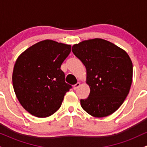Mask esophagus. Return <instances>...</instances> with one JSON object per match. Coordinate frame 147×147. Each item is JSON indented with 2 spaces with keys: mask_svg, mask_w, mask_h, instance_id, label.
I'll return each instance as SVG.
<instances>
[{
  "mask_svg": "<svg viewBox=\"0 0 147 147\" xmlns=\"http://www.w3.org/2000/svg\"><path fill=\"white\" fill-rule=\"evenodd\" d=\"M80 83H79V82H77V84H75V85H74L73 86V88H74V90H77V88H78L80 86Z\"/></svg>",
  "mask_w": 147,
  "mask_h": 147,
  "instance_id": "esophagus-1",
  "label": "esophagus"
}]
</instances>
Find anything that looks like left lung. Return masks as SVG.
Masks as SVG:
<instances>
[{
    "label": "left lung",
    "instance_id": "obj_1",
    "mask_svg": "<svg viewBox=\"0 0 147 147\" xmlns=\"http://www.w3.org/2000/svg\"><path fill=\"white\" fill-rule=\"evenodd\" d=\"M72 51L86 68L90 92L81 99L86 112L104 117L115 112L129 94L133 80V63L126 51L102 38L86 40Z\"/></svg>",
    "mask_w": 147,
    "mask_h": 147
}]
</instances>
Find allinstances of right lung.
<instances>
[{
  "label": "right lung",
  "mask_w": 147,
  "mask_h": 147,
  "mask_svg": "<svg viewBox=\"0 0 147 147\" xmlns=\"http://www.w3.org/2000/svg\"><path fill=\"white\" fill-rule=\"evenodd\" d=\"M70 51V45L48 39L32 45L16 59L13 88L20 104L31 115L47 117L61 107L72 88L61 70Z\"/></svg>",
  "instance_id": "add662e5"
}]
</instances>
